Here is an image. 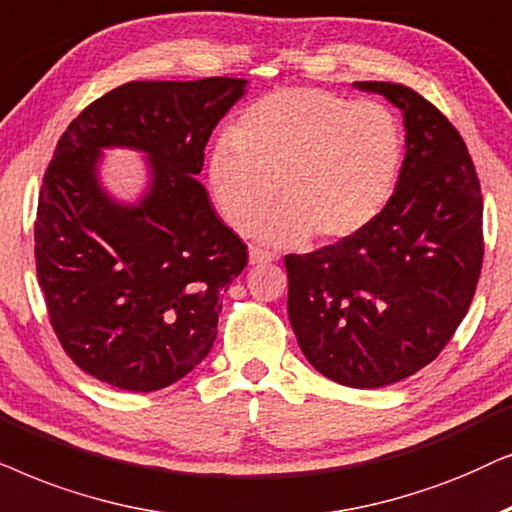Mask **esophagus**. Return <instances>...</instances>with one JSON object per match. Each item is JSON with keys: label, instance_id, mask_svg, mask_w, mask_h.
I'll return each instance as SVG.
<instances>
[{"label": "esophagus", "instance_id": "obj_1", "mask_svg": "<svg viewBox=\"0 0 512 512\" xmlns=\"http://www.w3.org/2000/svg\"><path fill=\"white\" fill-rule=\"evenodd\" d=\"M276 260H278L276 252H269L262 248H250V264H255V267H262V264H271Z\"/></svg>", "mask_w": 512, "mask_h": 512}]
</instances>
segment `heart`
Wrapping results in <instances>:
<instances>
[{"label": "heart", "mask_w": 512, "mask_h": 512, "mask_svg": "<svg viewBox=\"0 0 512 512\" xmlns=\"http://www.w3.org/2000/svg\"><path fill=\"white\" fill-rule=\"evenodd\" d=\"M405 131L384 102L323 88H285L238 114L208 159V182L224 220L267 243L342 241L377 220L398 187Z\"/></svg>", "instance_id": "1"}]
</instances>
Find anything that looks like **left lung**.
<instances>
[{
  "label": "left lung",
  "mask_w": 512,
  "mask_h": 512,
  "mask_svg": "<svg viewBox=\"0 0 512 512\" xmlns=\"http://www.w3.org/2000/svg\"><path fill=\"white\" fill-rule=\"evenodd\" d=\"M403 112L398 187L363 231L285 255L288 316L327 379L379 388L433 363L468 313L485 255L482 192L459 131L424 95L356 81Z\"/></svg>",
  "instance_id": "1"
}]
</instances>
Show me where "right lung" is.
<instances>
[{
	"label": "right lung",
	"mask_w": 512,
	"mask_h": 512,
	"mask_svg": "<svg viewBox=\"0 0 512 512\" xmlns=\"http://www.w3.org/2000/svg\"><path fill=\"white\" fill-rule=\"evenodd\" d=\"M245 84L128 81L60 135L34 222L37 278L65 353L109 386L159 391L213 349L222 292L248 264V245L215 215L196 175ZM102 146L148 154L153 180L135 207L99 187Z\"/></svg>",
	"instance_id": "obj_1"
}]
</instances>
